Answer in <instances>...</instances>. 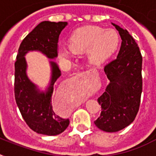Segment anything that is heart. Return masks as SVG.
Listing matches in <instances>:
<instances>
[{
	"label": "heart",
	"instance_id": "b5f03b06",
	"mask_svg": "<svg viewBox=\"0 0 156 156\" xmlns=\"http://www.w3.org/2000/svg\"><path fill=\"white\" fill-rule=\"evenodd\" d=\"M119 36L116 30H106L100 27H87L73 33L69 40V48L73 52L88 50V59L93 64H100L108 59L118 46ZM61 57H69L70 51L66 48H59Z\"/></svg>",
	"mask_w": 156,
	"mask_h": 156
}]
</instances>
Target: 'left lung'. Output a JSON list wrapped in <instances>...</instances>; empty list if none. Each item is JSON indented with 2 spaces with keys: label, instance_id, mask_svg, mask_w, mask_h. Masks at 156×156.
<instances>
[{
  "label": "left lung",
  "instance_id": "left-lung-1",
  "mask_svg": "<svg viewBox=\"0 0 156 156\" xmlns=\"http://www.w3.org/2000/svg\"><path fill=\"white\" fill-rule=\"evenodd\" d=\"M112 24L118 30L122 42L116 59L104 67L109 83L98 98L102 111L95 121L98 128L109 133L121 130L133 122L143 90V57L139 48L127 30Z\"/></svg>",
  "mask_w": 156,
  "mask_h": 156
}]
</instances>
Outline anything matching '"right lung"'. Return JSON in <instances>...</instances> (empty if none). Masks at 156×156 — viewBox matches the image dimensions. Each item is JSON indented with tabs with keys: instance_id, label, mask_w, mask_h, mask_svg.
Wrapping results in <instances>:
<instances>
[{
	"instance_id": "right-lung-1",
	"label": "right lung",
	"mask_w": 156,
	"mask_h": 156,
	"mask_svg": "<svg viewBox=\"0 0 156 156\" xmlns=\"http://www.w3.org/2000/svg\"><path fill=\"white\" fill-rule=\"evenodd\" d=\"M66 22L44 21L38 24L21 43L14 64V95L24 121L33 131L40 134L54 136L60 134L68 127L69 119L55 112L52 104L54 83L61 75L57 64L52 59L57 57V43ZM32 51H40L50 59L51 79L44 92L29 79L26 74L25 54Z\"/></svg>"
}]
</instances>
